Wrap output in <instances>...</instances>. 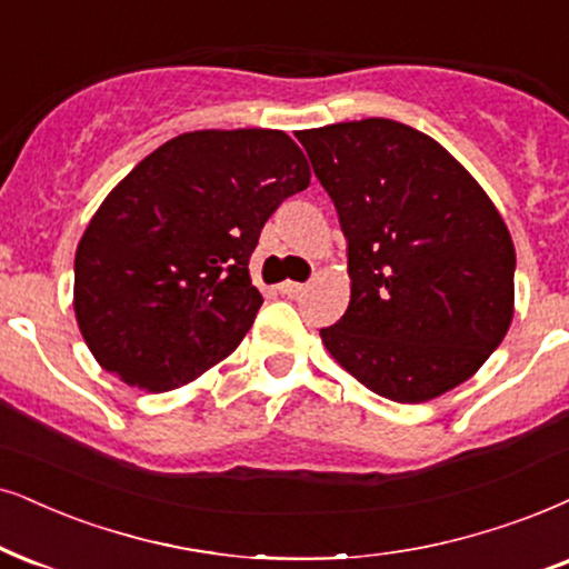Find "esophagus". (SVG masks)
Segmentation results:
<instances>
[{
  "label": "esophagus",
  "mask_w": 569,
  "mask_h": 569,
  "mask_svg": "<svg viewBox=\"0 0 569 569\" xmlns=\"http://www.w3.org/2000/svg\"><path fill=\"white\" fill-rule=\"evenodd\" d=\"M305 289H307V286L305 283H297V280H283V283L278 286V291L283 293V297H291V299L301 297V293H305Z\"/></svg>",
  "instance_id": "34e87169"
}]
</instances>
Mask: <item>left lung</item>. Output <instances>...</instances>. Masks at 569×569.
<instances>
[{
    "mask_svg": "<svg viewBox=\"0 0 569 569\" xmlns=\"http://www.w3.org/2000/svg\"><path fill=\"white\" fill-rule=\"evenodd\" d=\"M349 241L351 299L320 338L378 397L420 405L476 376L515 315V243L476 178L386 118L299 131Z\"/></svg>",
    "mask_w": 569,
    "mask_h": 569,
    "instance_id": "left-lung-1",
    "label": "left lung"
}]
</instances>
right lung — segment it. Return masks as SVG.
I'll return each mask as SVG.
<instances>
[{
  "mask_svg": "<svg viewBox=\"0 0 569 569\" xmlns=\"http://www.w3.org/2000/svg\"><path fill=\"white\" fill-rule=\"evenodd\" d=\"M283 131L181 133L107 193L76 249L73 307L93 359L149 393L191 383L239 347L262 293L249 257L309 186Z\"/></svg>",
  "mask_w": 569,
  "mask_h": 569,
  "instance_id": "obj_1",
  "label": "right lung"
}]
</instances>
